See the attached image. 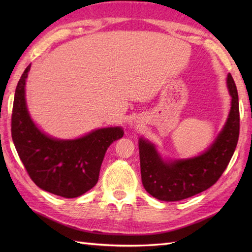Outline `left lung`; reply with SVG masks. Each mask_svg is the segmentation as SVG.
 <instances>
[{
  "instance_id": "8db88e82",
  "label": "left lung",
  "mask_w": 252,
  "mask_h": 252,
  "mask_svg": "<svg viewBox=\"0 0 252 252\" xmlns=\"http://www.w3.org/2000/svg\"><path fill=\"white\" fill-rule=\"evenodd\" d=\"M226 85L231 109L223 129L205 152L185 159H163L156 145L144 137L138 140L144 189L162 201H179L208 189L226 169L239 136V104L231 73Z\"/></svg>"
}]
</instances>
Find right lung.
I'll return each instance as SVG.
<instances>
[{
    "instance_id": "add662e5",
    "label": "right lung",
    "mask_w": 252,
    "mask_h": 252,
    "mask_svg": "<svg viewBox=\"0 0 252 252\" xmlns=\"http://www.w3.org/2000/svg\"><path fill=\"white\" fill-rule=\"evenodd\" d=\"M30 65L15 91L12 137L31 180L41 189L65 198L85 194L98 181L100 165L111 143L125 134L121 126L100 127L73 140H61L41 131L26 101Z\"/></svg>"
}]
</instances>
